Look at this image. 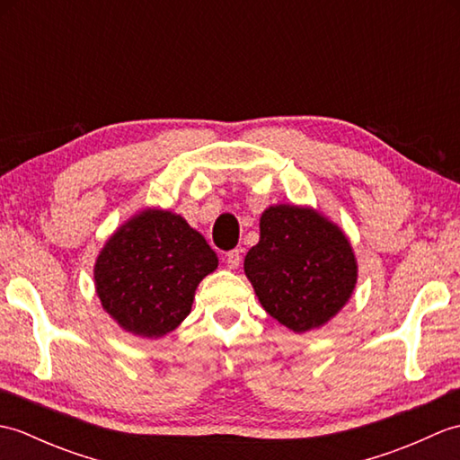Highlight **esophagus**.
<instances>
[{
  "label": "esophagus",
  "instance_id": "esophagus-1",
  "mask_svg": "<svg viewBox=\"0 0 460 460\" xmlns=\"http://www.w3.org/2000/svg\"><path fill=\"white\" fill-rule=\"evenodd\" d=\"M225 262H227L229 269H237L241 265V251L233 249L229 252H225Z\"/></svg>",
  "mask_w": 460,
  "mask_h": 460
}]
</instances>
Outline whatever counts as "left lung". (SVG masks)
I'll return each instance as SVG.
<instances>
[{
    "label": "left lung",
    "mask_w": 460,
    "mask_h": 460,
    "mask_svg": "<svg viewBox=\"0 0 460 460\" xmlns=\"http://www.w3.org/2000/svg\"><path fill=\"white\" fill-rule=\"evenodd\" d=\"M259 227L243 269L261 306L296 334L328 324L358 282L346 233L318 209L290 203L267 208Z\"/></svg>",
    "instance_id": "left-lung-1"
}]
</instances>
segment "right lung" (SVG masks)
Wrapping results in <instances>:
<instances>
[{
    "label": "right lung",
    "instance_id": "add662e5",
    "mask_svg": "<svg viewBox=\"0 0 460 460\" xmlns=\"http://www.w3.org/2000/svg\"><path fill=\"white\" fill-rule=\"evenodd\" d=\"M217 265L215 251L181 215L146 208L101 249L96 296L124 332L158 340L190 314L199 282Z\"/></svg>",
    "mask_w": 460,
    "mask_h": 460
}]
</instances>
